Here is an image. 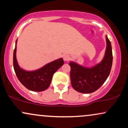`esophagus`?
<instances>
[{
	"mask_svg": "<svg viewBox=\"0 0 128 128\" xmlns=\"http://www.w3.org/2000/svg\"><path fill=\"white\" fill-rule=\"evenodd\" d=\"M63 59H64V61H67L70 60V56L68 55H64V56H63Z\"/></svg>",
	"mask_w": 128,
	"mask_h": 128,
	"instance_id": "1",
	"label": "esophagus"
}]
</instances>
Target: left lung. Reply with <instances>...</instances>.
<instances>
[{
  "label": "left lung",
  "instance_id": "8db88e82",
  "mask_svg": "<svg viewBox=\"0 0 128 128\" xmlns=\"http://www.w3.org/2000/svg\"><path fill=\"white\" fill-rule=\"evenodd\" d=\"M106 48L104 59L92 68L83 67L77 63H69L70 79L73 88L82 93L94 92L104 84L108 78L112 64L111 44L106 36Z\"/></svg>",
  "mask_w": 128,
  "mask_h": 128
}]
</instances>
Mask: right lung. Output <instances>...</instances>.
Instances as JSON below:
<instances>
[{"instance_id": "add662e5", "label": "right lung", "mask_w": 128, "mask_h": 128, "mask_svg": "<svg viewBox=\"0 0 128 128\" xmlns=\"http://www.w3.org/2000/svg\"><path fill=\"white\" fill-rule=\"evenodd\" d=\"M16 40V43L17 44ZM16 49L13 54V66L17 78L26 88L34 92H42L50 86L53 75L64 64L62 58L47 64L35 71H26L19 67L16 59Z\"/></svg>"}]
</instances>
